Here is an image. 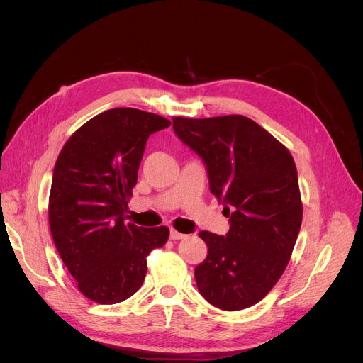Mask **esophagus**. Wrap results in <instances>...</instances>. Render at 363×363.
Wrapping results in <instances>:
<instances>
[{"instance_id":"34e87169","label":"esophagus","mask_w":363,"mask_h":363,"mask_svg":"<svg viewBox=\"0 0 363 363\" xmlns=\"http://www.w3.org/2000/svg\"><path fill=\"white\" fill-rule=\"evenodd\" d=\"M169 238H171L172 240H180V239H184V238H186V235H183V233H180V232H177V230L171 228V232H169Z\"/></svg>"}]
</instances>
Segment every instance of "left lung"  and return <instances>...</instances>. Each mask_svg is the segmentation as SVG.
<instances>
[{
	"mask_svg": "<svg viewBox=\"0 0 363 363\" xmlns=\"http://www.w3.org/2000/svg\"><path fill=\"white\" fill-rule=\"evenodd\" d=\"M172 127L204 160L211 192L230 218L225 236L200 232L207 257L195 268L196 286L218 309H247L279 281L298 238L303 203L294 157L242 115L174 116Z\"/></svg>",
	"mask_w": 363,
	"mask_h": 363,
	"instance_id": "8db88e82",
	"label": "left lung"
}]
</instances>
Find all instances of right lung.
Returning a JSON list of instances; mask_svg holds the SVG:
<instances>
[{
    "instance_id": "right-lung-1",
    "label": "right lung",
    "mask_w": 363,
    "mask_h": 363,
    "mask_svg": "<svg viewBox=\"0 0 363 363\" xmlns=\"http://www.w3.org/2000/svg\"><path fill=\"white\" fill-rule=\"evenodd\" d=\"M171 123L131 107L84 123L63 145L52 172L48 221L77 288L98 304L127 300L144 283L147 256L169 228L125 223L147 139Z\"/></svg>"
}]
</instances>
